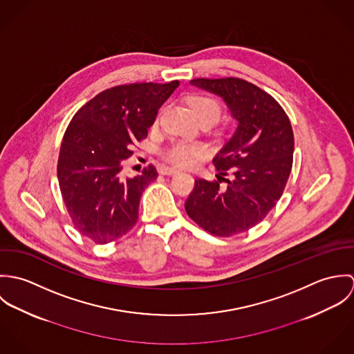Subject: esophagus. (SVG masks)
Returning a JSON list of instances; mask_svg holds the SVG:
<instances>
[{
	"instance_id": "34e87169",
	"label": "esophagus",
	"mask_w": 354,
	"mask_h": 354,
	"mask_svg": "<svg viewBox=\"0 0 354 354\" xmlns=\"http://www.w3.org/2000/svg\"><path fill=\"white\" fill-rule=\"evenodd\" d=\"M159 173H160V174H163V176H174V174H177V173H178V170H177V169H174V167L162 166V167L159 169Z\"/></svg>"
}]
</instances>
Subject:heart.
Returning a JSON list of instances; mask_svg holds the SVG:
<instances>
[{
  "label": "heart",
  "mask_w": 354,
  "mask_h": 354,
  "mask_svg": "<svg viewBox=\"0 0 354 354\" xmlns=\"http://www.w3.org/2000/svg\"><path fill=\"white\" fill-rule=\"evenodd\" d=\"M188 102L201 121L216 122L219 120L222 109L219 102L215 98L204 94H198L191 97ZM204 153H205V147L203 145L194 143V142H185V140L171 142L162 151V155L166 160L178 166H189Z\"/></svg>",
  "instance_id": "obj_1"
}]
</instances>
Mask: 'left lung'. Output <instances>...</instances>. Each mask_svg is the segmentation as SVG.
Masks as SVG:
<instances>
[{
    "mask_svg": "<svg viewBox=\"0 0 354 354\" xmlns=\"http://www.w3.org/2000/svg\"><path fill=\"white\" fill-rule=\"evenodd\" d=\"M191 84L222 97L239 125L212 159L216 180H195L185 211L212 236L230 237L261 222L281 199L293 165L292 124L278 102L247 80Z\"/></svg>",
    "mask_w": 354,
    "mask_h": 354,
    "instance_id": "8db88e82",
    "label": "left lung"
}]
</instances>
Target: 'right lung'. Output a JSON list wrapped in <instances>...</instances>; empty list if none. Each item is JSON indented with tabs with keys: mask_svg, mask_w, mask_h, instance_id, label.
I'll return each mask as SVG.
<instances>
[{
	"mask_svg": "<svg viewBox=\"0 0 354 354\" xmlns=\"http://www.w3.org/2000/svg\"><path fill=\"white\" fill-rule=\"evenodd\" d=\"M180 82L132 83L107 88L82 106L62 138L57 177L76 230L97 244L127 234L138 222L140 198L156 180L149 165L136 177H121L122 162L147 138Z\"/></svg>",
	"mask_w": 354,
	"mask_h": 354,
	"instance_id": "right-lung-1",
	"label": "right lung"
}]
</instances>
